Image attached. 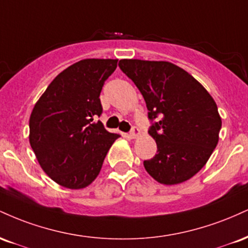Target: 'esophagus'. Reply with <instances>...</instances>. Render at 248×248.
<instances>
[{
	"label": "esophagus",
	"mask_w": 248,
	"mask_h": 248,
	"mask_svg": "<svg viewBox=\"0 0 248 248\" xmlns=\"http://www.w3.org/2000/svg\"><path fill=\"white\" fill-rule=\"evenodd\" d=\"M140 134H141L140 129H139V128L136 126H133L132 129H130L129 135H130V138H132V139H136L138 136H140Z\"/></svg>",
	"instance_id": "34e87169"
}]
</instances>
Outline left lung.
<instances>
[{"label": "left lung", "mask_w": 248, "mask_h": 248, "mask_svg": "<svg viewBox=\"0 0 248 248\" xmlns=\"http://www.w3.org/2000/svg\"><path fill=\"white\" fill-rule=\"evenodd\" d=\"M119 67L140 90L153 122L149 134L157 154L143 162L147 172L166 186L191 178L219 140L221 119L213 98L191 75L169 62L121 59Z\"/></svg>", "instance_id": "obj_1"}]
</instances>
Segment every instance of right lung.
I'll list each match as a JSON object with an SVG mask.
<instances>
[{
	"label": "right lung",
	"mask_w": 248,
	"mask_h": 248,
	"mask_svg": "<svg viewBox=\"0 0 248 248\" xmlns=\"http://www.w3.org/2000/svg\"><path fill=\"white\" fill-rule=\"evenodd\" d=\"M118 59H84L53 79L31 112L30 146L42 169L67 189L90 186L119 134L105 129L100 93Z\"/></svg>",
	"instance_id": "right-lung-1"
}]
</instances>
